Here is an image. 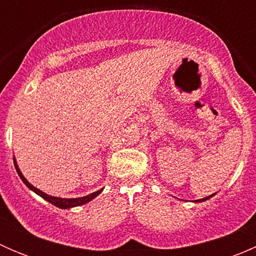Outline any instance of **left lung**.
<instances>
[{"label": "left lung", "instance_id": "obj_1", "mask_svg": "<svg viewBox=\"0 0 256 256\" xmlns=\"http://www.w3.org/2000/svg\"><path fill=\"white\" fill-rule=\"evenodd\" d=\"M214 194H216V193H214ZM214 194H210V196H208V197H206V198H202V200H196V202H204V200H209V198H212V197H213Z\"/></svg>", "mask_w": 256, "mask_h": 256}]
</instances>
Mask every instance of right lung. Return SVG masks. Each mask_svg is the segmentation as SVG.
<instances>
[{
    "label": "right lung",
    "instance_id": "obj_1",
    "mask_svg": "<svg viewBox=\"0 0 256 256\" xmlns=\"http://www.w3.org/2000/svg\"><path fill=\"white\" fill-rule=\"evenodd\" d=\"M14 167H16V171H17L18 176L20 177V180H23V183H24V184L27 186V187L30 188V190H33V192L37 193L38 196H40V197H42L43 200H47V202L52 203V204L56 206V207H58V208L68 209V208L78 207V206H82V204H85V203H88V202H90V200H94L95 197H98V196H99L100 193L102 192V190H96V192L92 193V194H88V196H85V197H80V198H59V197H53V196H49V194H47V193L42 192V190H38V188H36L34 186L30 184V183L28 182L27 180H26L24 176H23L22 172L20 171V168H18L16 158H14Z\"/></svg>",
    "mask_w": 256,
    "mask_h": 256
}]
</instances>
